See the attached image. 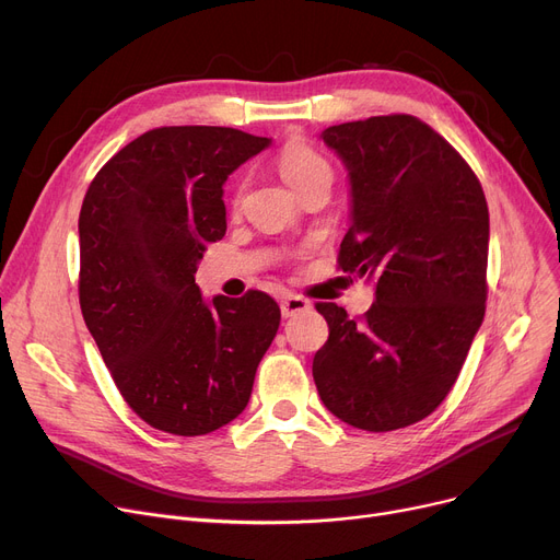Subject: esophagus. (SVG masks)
<instances>
[{
	"label": "esophagus",
	"instance_id": "1",
	"mask_svg": "<svg viewBox=\"0 0 560 560\" xmlns=\"http://www.w3.org/2000/svg\"><path fill=\"white\" fill-rule=\"evenodd\" d=\"M308 308H311L308 300H304V298H300V295H285V298L281 300V315H283V317H292V315H298V313L308 311Z\"/></svg>",
	"mask_w": 560,
	"mask_h": 560
}]
</instances>
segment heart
Instances as JSON below:
<instances>
[{
	"label": "heart",
	"mask_w": 560,
	"mask_h": 560,
	"mask_svg": "<svg viewBox=\"0 0 560 560\" xmlns=\"http://www.w3.org/2000/svg\"><path fill=\"white\" fill-rule=\"evenodd\" d=\"M277 170L283 176V182L298 192H302L304 188H308L319 179H331L334 176L331 163L322 156L313 144H308L302 138H292L281 147V152L277 156ZM243 192H245V184L241 182L233 188V195H231L233 209H238L241 206Z\"/></svg>",
	"instance_id": "obj_1"
}]
</instances>
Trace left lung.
Listing matches in <instances>:
<instances>
[{
    "instance_id": "1",
    "label": "left lung",
    "mask_w": 560,
    "mask_h": 560,
    "mask_svg": "<svg viewBox=\"0 0 560 560\" xmlns=\"http://www.w3.org/2000/svg\"><path fill=\"white\" fill-rule=\"evenodd\" d=\"M351 182L338 268L376 281L365 315L317 302L329 340L313 359L319 399L363 431L431 416L454 388L486 313L488 203L475 170L416 115L322 131Z\"/></svg>"
}]
</instances>
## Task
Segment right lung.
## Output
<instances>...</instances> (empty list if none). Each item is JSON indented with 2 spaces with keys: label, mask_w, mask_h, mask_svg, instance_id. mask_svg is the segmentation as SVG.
<instances>
[{
  "label": "right lung",
  "mask_w": 560,
  "mask_h": 560,
  "mask_svg": "<svg viewBox=\"0 0 560 560\" xmlns=\"http://www.w3.org/2000/svg\"><path fill=\"white\" fill-rule=\"evenodd\" d=\"M268 138L231 127H159L106 161L79 213V304L133 413L174 435L238 418L281 311L260 290L209 306L195 283L226 231L222 184Z\"/></svg>",
  "instance_id": "right-lung-1"
}]
</instances>
